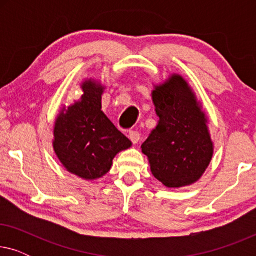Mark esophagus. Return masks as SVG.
Here are the masks:
<instances>
[{"label":"esophagus","instance_id":"esophagus-1","mask_svg":"<svg viewBox=\"0 0 256 256\" xmlns=\"http://www.w3.org/2000/svg\"><path fill=\"white\" fill-rule=\"evenodd\" d=\"M128 138H130V141L134 143V144H136V143H138V141H140V132H135V130L129 132Z\"/></svg>","mask_w":256,"mask_h":256}]
</instances>
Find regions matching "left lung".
<instances>
[{
  "label": "left lung",
  "instance_id": "1",
  "mask_svg": "<svg viewBox=\"0 0 256 256\" xmlns=\"http://www.w3.org/2000/svg\"><path fill=\"white\" fill-rule=\"evenodd\" d=\"M152 96L160 121L142 144V152L164 186H188L200 180L213 156L208 116L180 74L156 85Z\"/></svg>",
  "mask_w": 256,
  "mask_h": 256
}]
</instances>
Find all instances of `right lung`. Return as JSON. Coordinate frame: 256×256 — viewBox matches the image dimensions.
<instances>
[{"label":"right lung","instance_id":"1","mask_svg":"<svg viewBox=\"0 0 256 256\" xmlns=\"http://www.w3.org/2000/svg\"><path fill=\"white\" fill-rule=\"evenodd\" d=\"M82 96L56 118L54 149L68 172L86 180L104 176L114 157L132 146L102 110L104 86L94 79L82 84Z\"/></svg>","mask_w":256,"mask_h":256}]
</instances>
